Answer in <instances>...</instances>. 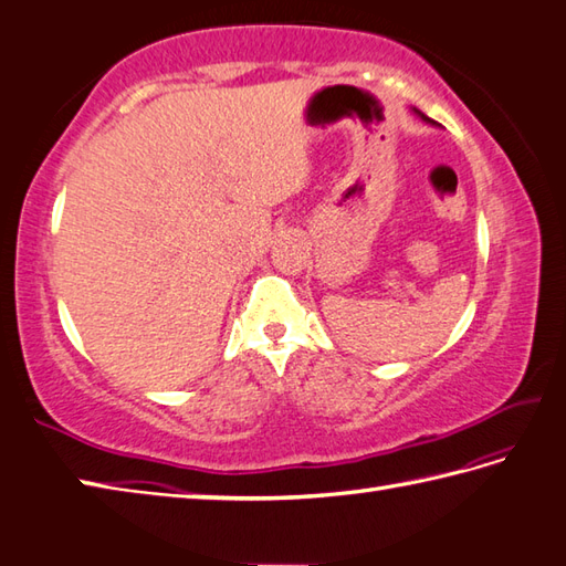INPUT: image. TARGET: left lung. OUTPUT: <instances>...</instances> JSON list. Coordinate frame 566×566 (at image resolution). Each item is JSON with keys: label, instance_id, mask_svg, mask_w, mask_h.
I'll return each instance as SVG.
<instances>
[{"label": "left lung", "instance_id": "left-lung-1", "mask_svg": "<svg viewBox=\"0 0 566 566\" xmlns=\"http://www.w3.org/2000/svg\"><path fill=\"white\" fill-rule=\"evenodd\" d=\"M413 113H416V115H419V117H421V120H423V123H431V125H436V123H433V120H431V117H426V115H423V113H421V111H416V108H413Z\"/></svg>", "mask_w": 566, "mask_h": 566}]
</instances>
